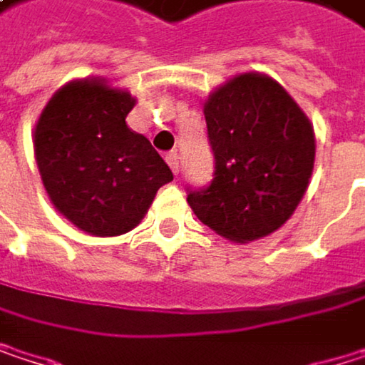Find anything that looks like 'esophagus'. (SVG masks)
Segmentation results:
<instances>
[{
	"label": "esophagus",
	"instance_id": "34e87169",
	"mask_svg": "<svg viewBox=\"0 0 365 365\" xmlns=\"http://www.w3.org/2000/svg\"><path fill=\"white\" fill-rule=\"evenodd\" d=\"M165 160H167V165L171 167V171L178 175V173H180V156H178V152H169V154L165 156Z\"/></svg>",
	"mask_w": 365,
	"mask_h": 365
}]
</instances>
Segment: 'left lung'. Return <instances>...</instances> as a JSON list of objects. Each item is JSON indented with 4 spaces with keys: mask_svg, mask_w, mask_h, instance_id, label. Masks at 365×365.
I'll use <instances>...</instances> for the list:
<instances>
[{
    "mask_svg": "<svg viewBox=\"0 0 365 365\" xmlns=\"http://www.w3.org/2000/svg\"><path fill=\"white\" fill-rule=\"evenodd\" d=\"M215 158L207 187L190 190L196 217L220 237L250 243L281 228L302 200L315 165V133L285 88L241 73L205 101Z\"/></svg>",
    "mask_w": 365,
    "mask_h": 365,
    "instance_id": "left-lung-1",
    "label": "left lung"
}]
</instances>
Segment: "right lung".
I'll list each match as a JSON object with an SVG mask.
<instances>
[{"instance_id":"add662e5","label":"right lung","mask_w":365,"mask_h":365,"mask_svg":"<svg viewBox=\"0 0 365 365\" xmlns=\"http://www.w3.org/2000/svg\"><path fill=\"white\" fill-rule=\"evenodd\" d=\"M128 91L103 80L58 88L36 124L34 150L52 205L80 230L118 237L148 213L160 185L173 180L152 143L126 126Z\"/></svg>"}]
</instances>
